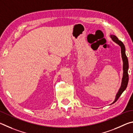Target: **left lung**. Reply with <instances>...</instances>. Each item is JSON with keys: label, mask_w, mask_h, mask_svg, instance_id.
Masks as SVG:
<instances>
[{"label": "left lung", "mask_w": 133, "mask_h": 133, "mask_svg": "<svg viewBox=\"0 0 133 133\" xmlns=\"http://www.w3.org/2000/svg\"><path fill=\"white\" fill-rule=\"evenodd\" d=\"M111 38L112 40L115 42L116 44H117L121 47V53H122V57L123 62V75L122 78V85H121L120 88L118 90L117 94H116V98L115 101H114L112 104L117 101L119 97L122 94V93L126 89L128 85V82H129V74H128V69H129V61H128V59L126 55H125V49L124 44H123L122 41H120L119 39L116 36H114V35H110Z\"/></svg>", "instance_id": "1"}]
</instances>
